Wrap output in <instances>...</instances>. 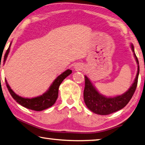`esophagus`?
<instances>
[{"mask_svg":"<svg viewBox=\"0 0 145 145\" xmlns=\"http://www.w3.org/2000/svg\"><path fill=\"white\" fill-rule=\"evenodd\" d=\"M81 69H82V67H80V66H77V67H76V69L80 70Z\"/></svg>","mask_w":145,"mask_h":145,"instance_id":"esophagus-1","label":"esophagus"}]
</instances>
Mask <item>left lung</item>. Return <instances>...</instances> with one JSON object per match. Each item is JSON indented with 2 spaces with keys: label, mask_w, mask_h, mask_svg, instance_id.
I'll list each match as a JSON object with an SVG mask.
<instances>
[{
  "label": "left lung",
  "mask_w": 145,
  "mask_h": 145,
  "mask_svg": "<svg viewBox=\"0 0 145 145\" xmlns=\"http://www.w3.org/2000/svg\"><path fill=\"white\" fill-rule=\"evenodd\" d=\"M131 47L137 63L139 65V61L134 53L133 44H131ZM139 73V65L138 67L136 77L130 88L123 94L114 97H107L101 94L96 90L87 76H85V89L83 92V97L86 106L92 112L101 115H110L122 109L127 105L135 92L138 85Z\"/></svg>",
  "instance_id": "left-lung-1"
}]
</instances>
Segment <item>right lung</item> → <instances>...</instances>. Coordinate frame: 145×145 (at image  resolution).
Listing matches in <instances>:
<instances>
[{"mask_svg": "<svg viewBox=\"0 0 145 145\" xmlns=\"http://www.w3.org/2000/svg\"><path fill=\"white\" fill-rule=\"evenodd\" d=\"M11 44V43L10 44L8 49L7 50V52H6V54H5V60H6L7 55H8ZM71 72H72V71L70 69H67V71H64V72L56 78L55 80L53 82V84L50 86V88L46 92H45L42 95L39 96V97L32 99L24 98L16 95L12 91L11 88H10L6 79H5V82H6L7 88L9 90L10 94L11 95L12 98L18 103L25 108L29 109V110L40 111L46 110V109L50 108L54 105L58 98V88H59L60 85L62 83L63 80L66 77L71 74Z\"/></svg>", "mask_w": 145, "mask_h": 145, "instance_id": "add662e5", "label": "right lung"}]
</instances>
